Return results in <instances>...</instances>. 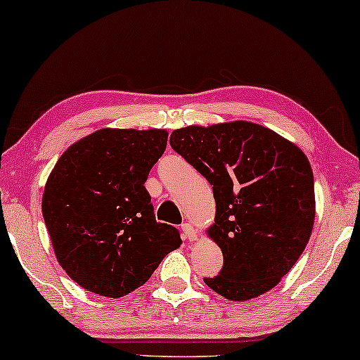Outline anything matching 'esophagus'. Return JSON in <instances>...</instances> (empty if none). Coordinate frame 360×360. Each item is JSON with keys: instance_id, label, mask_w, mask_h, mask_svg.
Here are the masks:
<instances>
[{"instance_id": "34e87169", "label": "esophagus", "mask_w": 360, "mask_h": 360, "mask_svg": "<svg viewBox=\"0 0 360 360\" xmlns=\"http://www.w3.org/2000/svg\"><path fill=\"white\" fill-rule=\"evenodd\" d=\"M182 233H184L186 240H189V242L197 240V237H198L195 227H193L191 222H186V224H182Z\"/></svg>"}]
</instances>
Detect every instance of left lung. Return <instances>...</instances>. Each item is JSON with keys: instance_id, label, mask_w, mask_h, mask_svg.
I'll return each instance as SVG.
<instances>
[{"instance_id": "1", "label": "left lung", "mask_w": 360, "mask_h": 360, "mask_svg": "<svg viewBox=\"0 0 360 360\" xmlns=\"http://www.w3.org/2000/svg\"><path fill=\"white\" fill-rule=\"evenodd\" d=\"M169 144L213 186L219 276L203 278L231 301L269 292L309 242L316 197L304 152L276 131L245 120L174 129Z\"/></svg>"}]
</instances>
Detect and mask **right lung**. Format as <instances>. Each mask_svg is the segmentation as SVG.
<instances>
[{
	"instance_id": "add662e5",
	"label": "right lung",
	"mask_w": 360,
	"mask_h": 360,
	"mask_svg": "<svg viewBox=\"0 0 360 360\" xmlns=\"http://www.w3.org/2000/svg\"><path fill=\"white\" fill-rule=\"evenodd\" d=\"M167 129L102 128L68 147L43 192L57 262L88 292L122 298L149 281L179 232L155 221L146 191Z\"/></svg>"
}]
</instances>
